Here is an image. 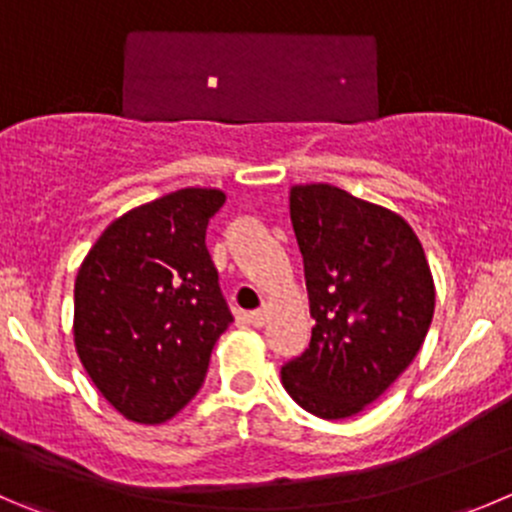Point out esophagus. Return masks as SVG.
Segmentation results:
<instances>
[{"instance_id":"1","label":"esophagus","mask_w":512,"mask_h":512,"mask_svg":"<svg viewBox=\"0 0 512 512\" xmlns=\"http://www.w3.org/2000/svg\"><path fill=\"white\" fill-rule=\"evenodd\" d=\"M267 315H270V305H262V308L252 310V313H250V323L255 328H262L267 323Z\"/></svg>"}]
</instances>
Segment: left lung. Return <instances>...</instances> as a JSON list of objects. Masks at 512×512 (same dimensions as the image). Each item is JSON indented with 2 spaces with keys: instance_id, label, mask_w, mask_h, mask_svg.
I'll return each instance as SVG.
<instances>
[{
  "instance_id": "1",
  "label": "left lung",
  "mask_w": 512,
  "mask_h": 512,
  "mask_svg": "<svg viewBox=\"0 0 512 512\" xmlns=\"http://www.w3.org/2000/svg\"><path fill=\"white\" fill-rule=\"evenodd\" d=\"M290 222L315 326L303 356L280 371L283 384L315 417H353L422 348L434 315L432 270L407 219L333 184L293 186Z\"/></svg>"
}]
</instances>
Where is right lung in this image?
Returning a JSON list of instances; mask_svg holds the SVG:
<instances>
[{
    "mask_svg": "<svg viewBox=\"0 0 512 512\" xmlns=\"http://www.w3.org/2000/svg\"><path fill=\"white\" fill-rule=\"evenodd\" d=\"M227 194L171 191L113 219L75 278V351L116 412L161 424L194 399L232 323L204 237Z\"/></svg>",
    "mask_w": 512,
    "mask_h": 512,
    "instance_id": "obj_1",
    "label": "right lung"
}]
</instances>
